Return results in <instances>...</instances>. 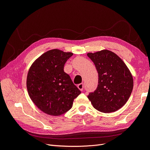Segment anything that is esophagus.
I'll return each instance as SVG.
<instances>
[{"mask_svg": "<svg viewBox=\"0 0 150 150\" xmlns=\"http://www.w3.org/2000/svg\"><path fill=\"white\" fill-rule=\"evenodd\" d=\"M78 89H79L80 91H83V88H84V84H83V83H81V84H78Z\"/></svg>", "mask_w": 150, "mask_h": 150, "instance_id": "34e87169", "label": "esophagus"}]
</instances>
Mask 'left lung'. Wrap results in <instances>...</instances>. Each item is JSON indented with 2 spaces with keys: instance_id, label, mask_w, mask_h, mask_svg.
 <instances>
[{
  "instance_id": "obj_1",
  "label": "left lung",
  "mask_w": 150,
  "mask_h": 150,
  "mask_svg": "<svg viewBox=\"0 0 150 150\" xmlns=\"http://www.w3.org/2000/svg\"><path fill=\"white\" fill-rule=\"evenodd\" d=\"M98 72L96 89L88 96L93 107L103 112L120 110L128 101L133 88L130 71L121 59L109 50L87 54Z\"/></svg>"
}]
</instances>
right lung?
I'll return each instance as SVG.
<instances>
[{"instance_id":"obj_1","label":"right lung","mask_w":150,"mask_h":150,"mask_svg":"<svg viewBox=\"0 0 150 150\" xmlns=\"http://www.w3.org/2000/svg\"><path fill=\"white\" fill-rule=\"evenodd\" d=\"M73 54L52 49L31 65L27 76V89L31 100L40 110L51 116L69 111L81 91L64 71L65 63Z\"/></svg>"}]
</instances>
